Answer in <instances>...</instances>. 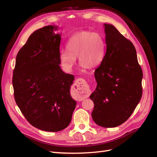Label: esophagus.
I'll return each mask as SVG.
<instances>
[{"label":"esophagus","mask_w":157,"mask_h":157,"mask_svg":"<svg viewBox=\"0 0 157 157\" xmlns=\"http://www.w3.org/2000/svg\"><path fill=\"white\" fill-rule=\"evenodd\" d=\"M74 88L77 96L84 98L88 96V84L84 78H78L74 84Z\"/></svg>","instance_id":"34e87169"}]
</instances>
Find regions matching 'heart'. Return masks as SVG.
I'll list each match as a JSON object with an SVG mask.
<instances>
[{
	"instance_id": "b5f03b06",
	"label": "heart",
	"mask_w": 157,
	"mask_h": 157,
	"mask_svg": "<svg viewBox=\"0 0 157 157\" xmlns=\"http://www.w3.org/2000/svg\"><path fill=\"white\" fill-rule=\"evenodd\" d=\"M66 49L61 52L59 57L61 64L65 69H72L77 57L83 68L93 69L103 61L106 44L99 33L82 31L70 38L66 44Z\"/></svg>"
}]
</instances>
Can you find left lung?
Masks as SVG:
<instances>
[{
	"mask_svg": "<svg viewBox=\"0 0 157 157\" xmlns=\"http://www.w3.org/2000/svg\"><path fill=\"white\" fill-rule=\"evenodd\" d=\"M107 50L95 71L97 86L90 95L92 113L98 126L114 128L126 121L142 96L143 72L132 42L113 25L104 23Z\"/></svg>",
	"mask_w": 157,
	"mask_h": 157,
	"instance_id": "8db88e82",
	"label": "left lung"
}]
</instances>
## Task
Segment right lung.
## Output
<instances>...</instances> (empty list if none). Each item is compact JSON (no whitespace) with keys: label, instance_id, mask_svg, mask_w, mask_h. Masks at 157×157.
Instances as JSON below:
<instances>
[{"label":"right lung","instance_id":"obj_1","mask_svg":"<svg viewBox=\"0 0 157 157\" xmlns=\"http://www.w3.org/2000/svg\"><path fill=\"white\" fill-rule=\"evenodd\" d=\"M58 26L33 32L18 52L13 71L14 98L27 121L38 129L67 128L76 104L70 94L75 77L61 70Z\"/></svg>","mask_w":157,"mask_h":157}]
</instances>
